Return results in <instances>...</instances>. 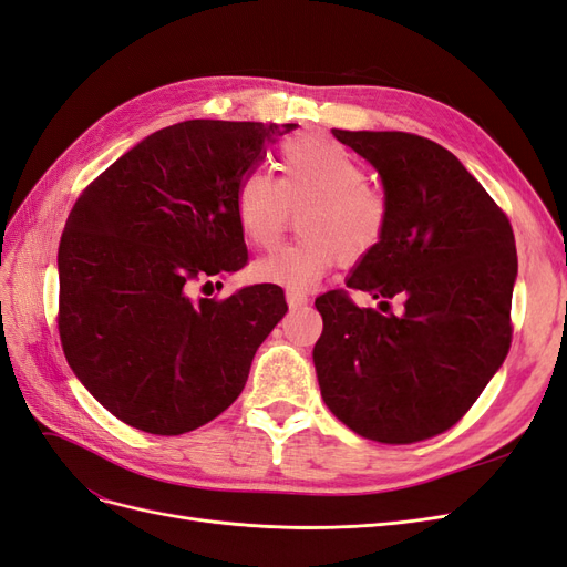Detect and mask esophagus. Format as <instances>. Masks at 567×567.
I'll return each mask as SVG.
<instances>
[{
	"mask_svg": "<svg viewBox=\"0 0 567 567\" xmlns=\"http://www.w3.org/2000/svg\"><path fill=\"white\" fill-rule=\"evenodd\" d=\"M286 302H288L290 310H298V307L307 305V296L298 293V290H286Z\"/></svg>",
	"mask_w": 567,
	"mask_h": 567,
	"instance_id": "esophagus-1",
	"label": "esophagus"
}]
</instances>
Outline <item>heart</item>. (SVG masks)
Listing matches in <instances>:
<instances>
[{"label": "heart", "mask_w": 567, "mask_h": 567, "mask_svg": "<svg viewBox=\"0 0 567 567\" xmlns=\"http://www.w3.org/2000/svg\"><path fill=\"white\" fill-rule=\"evenodd\" d=\"M279 182L252 169L236 188L238 229L252 248L277 246L298 215L296 244L252 265V277L288 290H307L340 262H357L379 248L388 229V203L367 184V167L326 136H293L279 151Z\"/></svg>", "instance_id": "1"}]
</instances>
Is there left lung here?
Instances as JSON below:
<instances>
[{
	"instance_id": "obj_1",
	"label": "left lung",
	"mask_w": 567,
	"mask_h": 567,
	"mask_svg": "<svg viewBox=\"0 0 567 567\" xmlns=\"http://www.w3.org/2000/svg\"><path fill=\"white\" fill-rule=\"evenodd\" d=\"M333 136L379 169L388 203L383 241L348 288L381 300V310L400 300L402 312L357 307L348 290L315 300L321 398L367 440L435 437L463 419L508 354L518 274L511 221L454 153L425 136Z\"/></svg>"
}]
</instances>
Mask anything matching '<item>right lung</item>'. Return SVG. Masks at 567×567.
Returning a JSON list of instances; mask_svg holds the SVG:
<instances>
[{
	"label": "right lung",
	"mask_w": 567,
	"mask_h": 567,
	"mask_svg": "<svg viewBox=\"0 0 567 567\" xmlns=\"http://www.w3.org/2000/svg\"><path fill=\"white\" fill-rule=\"evenodd\" d=\"M296 127L169 125L104 169L68 215L59 244L63 354L96 402L136 431L182 435L219 416L284 319L279 286L229 298L196 290L246 267L238 182Z\"/></svg>",
	"instance_id": "add662e5"
}]
</instances>
